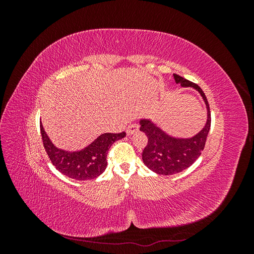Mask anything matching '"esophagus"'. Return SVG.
<instances>
[{
    "label": "esophagus",
    "instance_id": "34e87169",
    "mask_svg": "<svg viewBox=\"0 0 254 254\" xmlns=\"http://www.w3.org/2000/svg\"><path fill=\"white\" fill-rule=\"evenodd\" d=\"M137 131H139V125H137V124L129 125L127 127V129H126V132H127L128 135H131V134H133V133H135Z\"/></svg>",
    "mask_w": 254,
    "mask_h": 254
}]
</instances>
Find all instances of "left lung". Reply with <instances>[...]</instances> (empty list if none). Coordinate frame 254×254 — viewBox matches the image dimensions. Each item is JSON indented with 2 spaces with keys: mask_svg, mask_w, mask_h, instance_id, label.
<instances>
[{
  "mask_svg": "<svg viewBox=\"0 0 254 254\" xmlns=\"http://www.w3.org/2000/svg\"><path fill=\"white\" fill-rule=\"evenodd\" d=\"M174 78L176 83H180L181 87L193 88L201 95L206 108V122L203 128L195 135L177 137L165 132L150 119L140 120V130L148 137L147 146L142 153L143 162L150 171L164 176L187 170L200 157L211 127L210 107L201 88L177 74H174Z\"/></svg>",
  "mask_w": 254,
  "mask_h": 254,
  "instance_id": "obj_1",
  "label": "left lung"
}]
</instances>
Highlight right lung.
I'll return each instance as SVG.
<instances>
[{
    "mask_svg": "<svg viewBox=\"0 0 254 254\" xmlns=\"http://www.w3.org/2000/svg\"><path fill=\"white\" fill-rule=\"evenodd\" d=\"M44 149L53 165L64 176L75 180H91L102 175L107 167V153L111 145L123 137L126 132L102 133L80 150L68 151L58 148L51 141L40 124Z\"/></svg>",
    "mask_w": 254,
    "mask_h": 254,
    "instance_id": "right-lung-1",
    "label": "right lung"
}]
</instances>
